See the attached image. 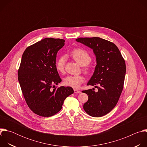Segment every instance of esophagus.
<instances>
[{"label": "esophagus", "instance_id": "1", "mask_svg": "<svg viewBox=\"0 0 147 147\" xmlns=\"http://www.w3.org/2000/svg\"><path fill=\"white\" fill-rule=\"evenodd\" d=\"M74 93H76V94H80L81 92L78 90H76V89H74Z\"/></svg>", "mask_w": 147, "mask_h": 147}]
</instances>
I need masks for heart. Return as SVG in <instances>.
Segmentation results:
<instances>
[{"mask_svg": "<svg viewBox=\"0 0 147 147\" xmlns=\"http://www.w3.org/2000/svg\"><path fill=\"white\" fill-rule=\"evenodd\" d=\"M72 58L81 66H84V71L86 74L91 72V69L89 63L91 61V57L89 53L85 49L76 48L70 52ZM66 63V57L60 56L56 63V69L58 72L63 73ZM84 81V77L82 75L68 76L64 79L65 84L74 88H78Z\"/></svg>", "mask_w": 147, "mask_h": 147, "instance_id": "obj_1", "label": "heart"}]
</instances>
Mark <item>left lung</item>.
Here are the masks:
<instances>
[{"label": "left lung", "mask_w": 147, "mask_h": 147, "mask_svg": "<svg viewBox=\"0 0 147 147\" xmlns=\"http://www.w3.org/2000/svg\"><path fill=\"white\" fill-rule=\"evenodd\" d=\"M93 50L96 65L87 83L95 88L82 91L88 95L83 108L90 116H103L116 105L123 88L125 63L115 44L99 37L79 38L76 39Z\"/></svg>", "instance_id": "8db88e82"}]
</instances>
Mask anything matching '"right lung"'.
I'll use <instances>...</instances> for the list:
<instances>
[{"instance_id": "right-lung-1", "label": "right lung", "mask_w": 147, "mask_h": 147, "mask_svg": "<svg viewBox=\"0 0 147 147\" xmlns=\"http://www.w3.org/2000/svg\"><path fill=\"white\" fill-rule=\"evenodd\" d=\"M65 42L46 38L27 48L23 54L18 81L28 107L39 116H53L61 109L65 99L74 92L70 87L55 86L61 81L56 69V59Z\"/></svg>"}]
</instances>
